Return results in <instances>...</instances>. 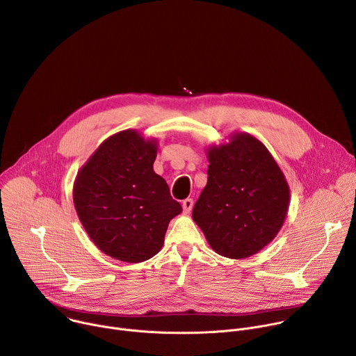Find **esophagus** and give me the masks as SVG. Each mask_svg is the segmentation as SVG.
I'll use <instances>...</instances> for the list:
<instances>
[{
    "mask_svg": "<svg viewBox=\"0 0 356 356\" xmlns=\"http://www.w3.org/2000/svg\"><path fill=\"white\" fill-rule=\"evenodd\" d=\"M193 204H194V201L191 200V198H186V200H183V213L184 214H190V211H191V209H193Z\"/></svg>",
    "mask_w": 356,
    "mask_h": 356,
    "instance_id": "34e87169",
    "label": "esophagus"
}]
</instances>
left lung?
<instances>
[{
	"instance_id": "8db88e82",
	"label": "left lung",
	"mask_w": 356,
	"mask_h": 356,
	"mask_svg": "<svg viewBox=\"0 0 356 356\" xmlns=\"http://www.w3.org/2000/svg\"><path fill=\"white\" fill-rule=\"evenodd\" d=\"M207 186L193 220L218 255L245 259L269 245L282 229L290 187L268 147L248 132L210 145Z\"/></svg>"
}]
</instances>
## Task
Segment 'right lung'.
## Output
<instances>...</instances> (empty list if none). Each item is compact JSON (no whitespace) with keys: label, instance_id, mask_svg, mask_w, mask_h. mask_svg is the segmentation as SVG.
<instances>
[{"label":"right lung","instance_id":"1","mask_svg":"<svg viewBox=\"0 0 356 356\" xmlns=\"http://www.w3.org/2000/svg\"><path fill=\"white\" fill-rule=\"evenodd\" d=\"M158 139L136 129L120 131L101 143L80 168L73 202L92 243L106 255L139 264L162 249L181 206L154 172Z\"/></svg>","mask_w":356,"mask_h":356}]
</instances>
